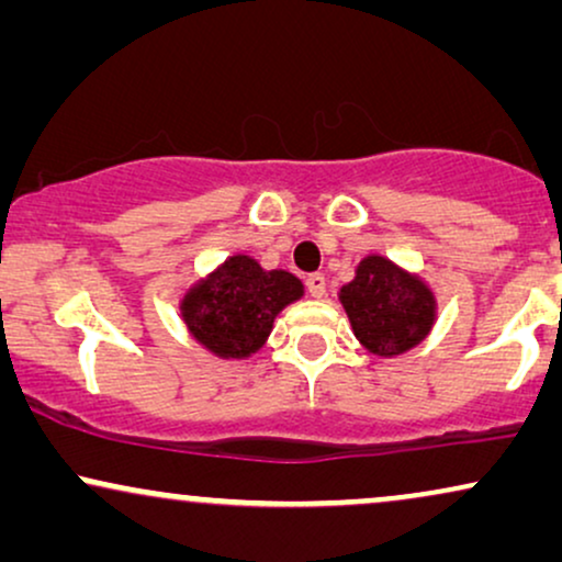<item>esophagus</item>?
Returning a JSON list of instances; mask_svg holds the SVG:
<instances>
[{"instance_id": "34e87169", "label": "esophagus", "mask_w": 562, "mask_h": 562, "mask_svg": "<svg viewBox=\"0 0 562 562\" xmlns=\"http://www.w3.org/2000/svg\"><path fill=\"white\" fill-rule=\"evenodd\" d=\"M305 288H308V293L314 295V297H324V293H326V277L318 274V272L308 274V277H305Z\"/></svg>"}]
</instances>
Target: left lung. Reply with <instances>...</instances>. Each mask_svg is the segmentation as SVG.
Returning <instances> with one entry per match:
<instances>
[{"mask_svg": "<svg viewBox=\"0 0 562 562\" xmlns=\"http://www.w3.org/2000/svg\"><path fill=\"white\" fill-rule=\"evenodd\" d=\"M339 301L360 345L381 358H394L423 342L436 318L430 290L383 257L360 261Z\"/></svg>", "mask_w": 562, "mask_h": 562, "instance_id": "8db88e82", "label": "left lung"}]
</instances>
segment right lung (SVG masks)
Segmentation results:
<instances>
[{
    "instance_id": "add662e5",
    "label": "right lung",
    "mask_w": 562,
    "mask_h": 562,
    "mask_svg": "<svg viewBox=\"0 0 562 562\" xmlns=\"http://www.w3.org/2000/svg\"><path fill=\"white\" fill-rule=\"evenodd\" d=\"M301 295L297 277L282 269L267 272L251 257L238 254L189 290L181 314L207 350L220 358H246L265 345L274 316Z\"/></svg>"
}]
</instances>
